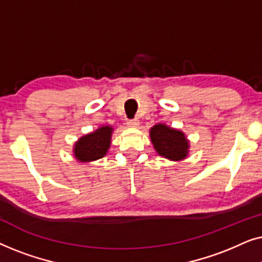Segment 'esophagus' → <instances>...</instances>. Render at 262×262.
<instances>
[{
	"label": "esophagus",
	"instance_id": "obj_1",
	"mask_svg": "<svg viewBox=\"0 0 262 262\" xmlns=\"http://www.w3.org/2000/svg\"><path fill=\"white\" fill-rule=\"evenodd\" d=\"M127 125L130 127H137L139 125V120L138 119H130V120H127Z\"/></svg>",
	"mask_w": 262,
	"mask_h": 262
}]
</instances>
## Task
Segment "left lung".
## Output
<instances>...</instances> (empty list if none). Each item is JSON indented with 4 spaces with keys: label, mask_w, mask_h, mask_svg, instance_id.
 Returning a JSON list of instances; mask_svg holds the SVG:
<instances>
[{
    "label": "left lung",
    "mask_w": 262,
    "mask_h": 262,
    "mask_svg": "<svg viewBox=\"0 0 262 262\" xmlns=\"http://www.w3.org/2000/svg\"><path fill=\"white\" fill-rule=\"evenodd\" d=\"M150 138L160 156L171 161H181L188 155V141L180 130L157 124L150 128Z\"/></svg>",
    "instance_id": "1"
}]
</instances>
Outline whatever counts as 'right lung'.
I'll list each match as a JSON object with an SVG mask.
<instances>
[{
  "instance_id": "obj_1",
  "label": "right lung",
  "mask_w": 262,
  "mask_h": 262,
  "mask_svg": "<svg viewBox=\"0 0 262 262\" xmlns=\"http://www.w3.org/2000/svg\"><path fill=\"white\" fill-rule=\"evenodd\" d=\"M112 132V126L103 125L92 134L81 137L74 145L75 159L80 162H91L101 159L108 151Z\"/></svg>"
}]
</instances>
